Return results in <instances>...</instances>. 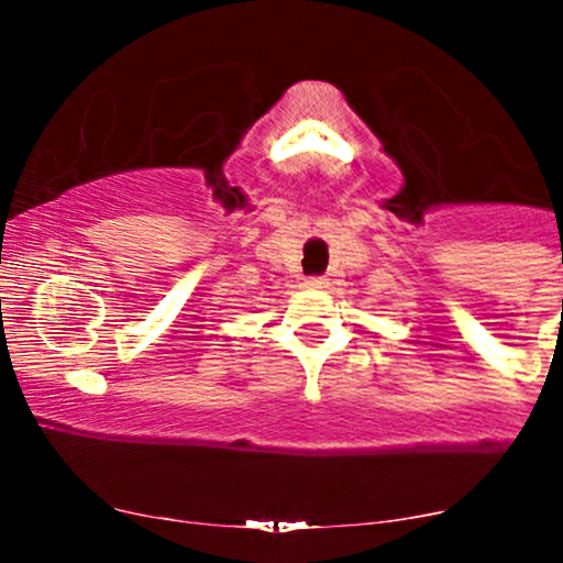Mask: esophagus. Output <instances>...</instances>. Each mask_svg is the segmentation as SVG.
<instances>
[{
	"label": "esophagus",
	"mask_w": 563,
	"mask_h": 563,
	"mask_svg": "<svg viewBox=\"0 0 563 563\" xmlns=\"http://www.w3.org/2000/svg\"><path fill=\"white\" fill-rule=\"evenodd\" d=\"M325 286H328L325 277H307V280H303V288L309 290H322Z\"/></svg>",
	"instance_id": "esophagus-1"
}]
</instances>
